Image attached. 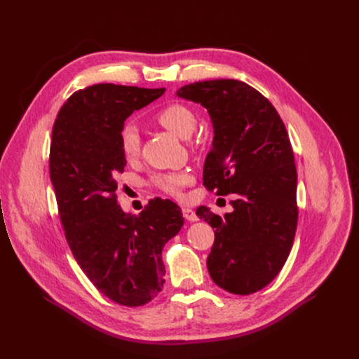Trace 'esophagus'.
Segmentation results:
<instances>
[{
    "instance_id": "esophagus-1",
    "label": "esophagus",
    "mask_w": 359,
    "mask_h": 359,
    "mask_svg": "<svg viewBox=\"0 0 359 359\" xmlns=\"http://www.w3.org/2000/svg\"><path fill=\"white\" fill-rule=\"evenodd\" d=\"M182 216H184L187 220H190V222H197V220H198V216H197V213H196L193 209L184 208V209H182Z\"/></svg>"
}]
</instances>
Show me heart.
I'll list each match as a JSON object with an SVG mask.
<instances>
[{
	"instance_id": "heart-1",
	"label": "heart",
	"mask_w": 359,
	"mask_h": 359,
	"mask_svg": "<svg viewBox=\"0 0 359 359\" xmlns=\"http://www.w3.org/2000/svg\"><path fill=\"white\" fill-rule=\"evenodd\" d=\"M156 119L162 127L181 139H189L197 126V116L194 111L190 107L181 104V102H170V104L163 107L156 114ZM119 144H121V150L128 161L139 156L142 146L140 133L133 123H126L121 131H119ZM190 181L191 177L185 170L163 172L151 178V184L158 190L174 197H181L182 189L187 184H190Z\"/></svg>"
}]
</instances>
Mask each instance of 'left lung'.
Returning a JSON list of instances; mask_svg holds the SVG:
<instances>
[{
    "mask_svg": "<svg viewBox=\"0 0 359 359\" xmlns=\"http://www.w3.org/2000/svg\"><path fill=\"white\" fill-rule=\"evenodd\" d=\"M177 96L200 104L212 119L203 184L217 196H236L224 217L197 209L215 228L210 278L231 294L257 292L282 270L298 224L297 168L285 124L260 92L240 80L196 81Z\"/></svg>",
    "mask_w": 359,
    "mask_h": 359,
    "instance_id": "8db88e82",
    "label": "left lung"
}]
</instances>
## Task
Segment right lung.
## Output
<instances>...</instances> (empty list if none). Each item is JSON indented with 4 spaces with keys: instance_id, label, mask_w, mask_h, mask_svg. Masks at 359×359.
Listing matches in <instances>:
<instances>
[{
    "instance_id": "right-lung-1",
    "label": "right lung",
    "mask_w": 359,
    "mask_h": 359,
    "mask_svg": "<svg viewBox=\"0 0 359 359\" xmlns=\"http://www.w3.org/2000/svg\"><path fill=\"white\" fill-rule=\"evenodd\" d=\"M163 92L111 83L77 90L60 109L50 140L49 175L67 243L99 291L127 306L162 291V250L184 225L170 200H150L139 216L116 203V178L127 165L119 131Z\"/></svg>"
}]
</instances>
